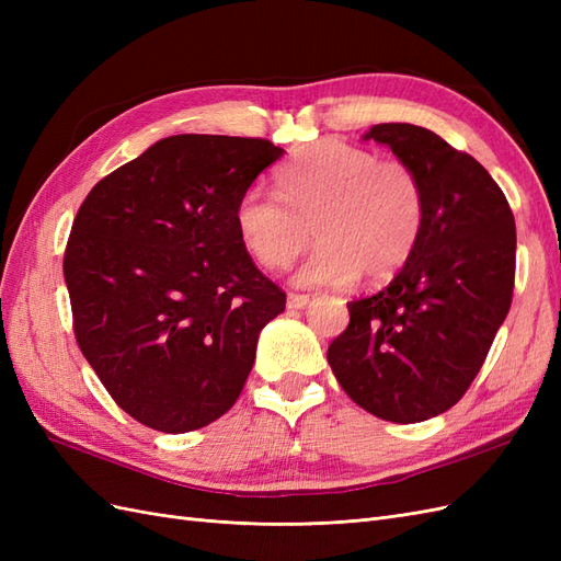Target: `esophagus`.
<instances>
[{
    "mask_svg": "<svg viewBox=\"0 0 561 561\" xmlns=\"http://www.w3.org/2000/svg\"><path fill=\"white\" fill-rule=\"evenodd\" d=\"M309 304V295H299V293H287V307L290 309H304Z\"/></svg>",
    "mask_w": 561,
    "mask_h": 561,
    "instance_id": "esophagus-1",
    "label": "esophagus"
}]
</instances>
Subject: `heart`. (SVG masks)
Returning <instances> with one entry per match:
<instances>
[{
    "mask_svg": "<svg viewBox=\"0 0 561 561\" xmlns=\"http://www.w3.org/2000/svg\"><path fill=\"white\" fill-rule=\"evenodd\" d=\"M426 184L412 163L322 138L287 161L276 194L250 186L233 222L243 248L266 268L290 264L320 245L297 271L299 285H346L360 274L383 283L412 260L426 227Z\"/></svg>",
    "mask_w": 561,
    "mask_h": 561,
    "instance_id": "1",
    "label": "heart"
}]
</instances>
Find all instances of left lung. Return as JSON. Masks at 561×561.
Returning <instances> with one entry per match:
<instances>
[{
  "label": "left lung",
  "instance_id": "8db88e82",
  "mask_svg": "<svg viewBox=\"0 0 561 561\" xmlns=\"http://www.w3.org/2000/svg\"><path fill=\"white\" fill-rule=\"evenodd\" d=\"M426 184V227L383 290L348 301L328 348L346 396L383 421L416 423L466 396L513 304L515 217L486 168L412 124H377Z\"/></svg>",
  "mask_w": 561,
  "mask_h": 561
}]
</instances>
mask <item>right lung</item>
<instances>
[{
	"mask_svg": "<svg viewBox=\"0 0 561 561\" xmlns=\"http://www.w3.org/2000/svg\"><path fill=\"white\" fill-rule=\"evenodd\" d=\"M280 154L262 138L173 135L81 203L62 260L77 344L147 428L190 433L229 412L262 328L285 311L233 222Z\"/></svg>",
	"mask_w": 561,
	"mask_h": 561,
	"instance_id": "1",
	"label": "right lung"
}]
</instances>
